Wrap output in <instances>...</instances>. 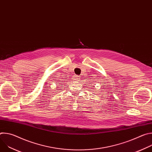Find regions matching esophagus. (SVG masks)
Instances as JSON below:
<instances>
[{
	"instance_id": "34e87169",
	"label": "esophagus",
	"mask_w": 152,
	"mask_h": 152,
	"mask_svg": "<svg viewBox=\"0 0 152 152\" xmlns=\"http://www.w3.org/2000/svg\"><path fill=\"white\" fill-rule=\"evenodd\" d=\"M79 77L78 76H74V80H75L76 81H77V80H79Z\"/></svg>"
}]
</instances>
